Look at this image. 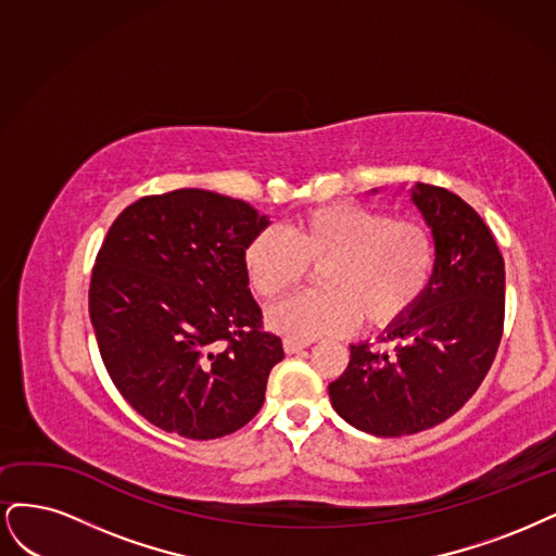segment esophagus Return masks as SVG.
I'll return each mask as SVG.
<instances>
[{"label": "esophagus", "instance_id": "obj_1", "mask_svg": "<svg viewBox=\"0 0 556 556\" xmlns=\"http://www.w3.org/2000/svg\"><path fill=\"white\" fill-rule=\"evenodd\" d=\"M309 346V342H302V339H293V337H289V339H283V351L286 353H300V351H304Z\"/></svg>", "mask_w": 556, "mask_h": 556}]
</instances>
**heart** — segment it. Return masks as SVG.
Wrapping results in <instances>:
<instances>
[{"label": "heart", "instance_id": "heart-1", "mask_svg": "<svg viewBox=\"0 0 556 556\" xmlns=\"http://www.w3.org/2000/svg\"><path fill=\"white\" fill-rule=\"evenodd\" d=\"M242 265L267 302L289 295L318 267L324 291L302 293L267 312V326L295 339L400 324L429 289L437 242L420 219H392L379 207L337 203L302 212L286 230L267 228L247 242Z\"/></svg>", "mask_w": 556, "mask_h": 556}]
</instances>
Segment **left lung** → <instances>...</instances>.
<instances>
[{
  "instance_id": "obj_1",
  "label": "left lung",
  "mask_w": 556,
  "mask_h": 556,
  "mask_svg": "<svg viewBox=\"0 0 556 556\" xmlns=\"http://www.w3.org/2000/svg\"><path fill=\"white\" fill-rule=\"evenodd\" d=\"M410 201L437 242L429 289L383 342L395 353L351 344L344 374L328 386L332 408L374 437L434 427L471 400L504 332V256L480 214L457 193L418 182Z\"/></svg>"
}]
</instances>
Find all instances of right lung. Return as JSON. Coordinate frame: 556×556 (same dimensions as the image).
I'll use <instances>...</instances> for the list:
<instances>
[{
    "instance_id": "right-lung-1",
    "label": "right lung",
    "mask_w": 556,
    "mask_h": 556,
    "mask_svg": "<svg viewBox=\"0 0 556 556\" xmlns=\"http://www.w3.org/2000/svg\"><path fill=\"white\" fill-rule=\"evenodd\" d=\"M270 226L249 203L205 189L146 195L105 236L89 318L115 388L164 432L207 441L238 432L283 357L242 265Z\"/></svg>"
}]
</instances>
